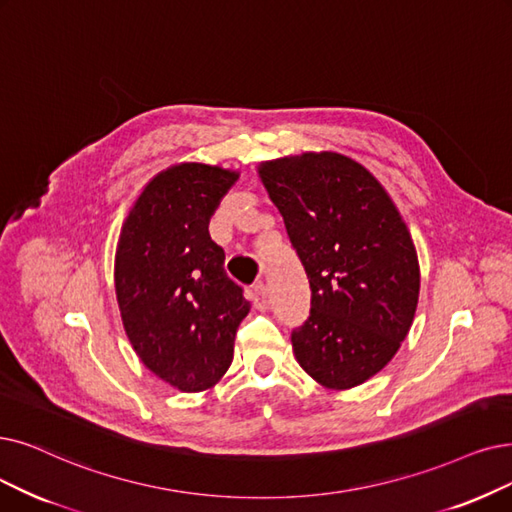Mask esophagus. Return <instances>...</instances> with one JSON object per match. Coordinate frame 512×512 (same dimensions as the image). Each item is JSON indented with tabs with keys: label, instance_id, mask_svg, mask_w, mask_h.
I'll return each instance as SVG.
<instances>
[{
	"label": "esophagus",
	"instance_id": "34e87169",
	"mask_svg": "<svg viewBox=\"0 0 512 512\" xmlns=\"http://www.w3.org/2000/svg\"><path fill=\"white\" fill-rule=\"evenodd\" d=\"M252 300L256 309H267V285L262 281H258L254 285V292H252Z\"/></svg>",
	"mask_w": 512,
	"mask_h": 512
}]
</instances>
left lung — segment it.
I'll use <instances>...</instances> for the list:
<instances>
[{
  "label": "left lung",
  "instance_id": "obj_1",
  "mask_svg": "<svg viewBox=\"0 0 512 512\" xmlns=\"http://www.w3.org/2000/svg\"><path fill=\"white\" fill-rule=\"evenodd\" d=\"M311 285L292 332L302 370L332 391L370 380L410 332L420 292L414 241L384 187L355 159L323 151L262 161Z\"/></svg>",
  "mask_w": 512,
  "mask_h": 512
}]
</instances>
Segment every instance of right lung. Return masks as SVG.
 I'll return each mask as SVG.
<instances>
[{
    "mask_svg": "<svg viewBox=\"0 0 512 512\" xmlns=\"http://www.w3.org/2000/svg\"><path fill=\"white\" fill-rule=\"evenodd\" d=\"M237 178L178 163L151 178L119 233L115 294L124 330L140 361L182 393L208 391L227 374L237 327L250 313L208 231Z\"/></svg>",
    "mask_w": 512,
    "mask_h": 512,
    "instance_id": "right-lung-1",
    "label": "right lung"
}]
</instances>
